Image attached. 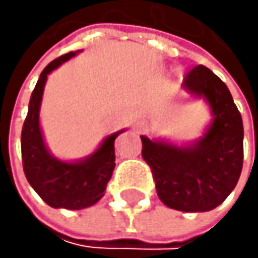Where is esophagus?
<instances>
[{
  "instance_id": "obj_1",
  "label": "esophagus",
  "mask_w": 258,
  "mask_h": 258,
  "mask_svg": "<svg viewBox=\"0 0 258 258\" xmlns=\"http://www.w3.org/2000/svg\"><path fill=\"white\" fill-rule=\"evenodd\" d=\"M133 128H135V132H136V133H142V132L145 130V128H147V122H145L144 119H138V120L135 122Z\"/></svg>"
}]
</instances>
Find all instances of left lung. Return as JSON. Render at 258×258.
Here are the masks:
<instances>
[{"label":"left lung","instance_id":"8db88e82","mask_svg":"<svg viewBox=\"0 0 258 258\" xmlns=\"http://www.w3.org/2000/svg\"><path fill=\"white\" fill-rule=\"evenodd\" d=\"M182 88L211 105L214 120L192 145L178 147L141 136L159 200L181 212L215 209L238 182L243 167V120L226 83L198 64L185 74Z\"/></svg>","mask_w":258,"mask_h":258}]
</instances>
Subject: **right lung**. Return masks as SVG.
I'll return each instance as SVG.
<instances>
[{
    "instance_id": "1",
    "label": "right lung",
    "mask_w": 258,
    "mask_h": 258,
    "mask_svg": "<svg viewBox=\"0 0 258 258\" xmlns=\"http://www.w3.org/2000/svg\"><path fill=\"white\" fill-rule=\"evenodd\" d=\"M74 55L76 52H68L52 60L40 74L23 123L21 158L29 184L46 204L79 211L96 204L103 197L116 165L114 139L122 132L108 136L90 158L79 162L58 161L47 152L38 120L44 83L49 73Z\"/></svg>"
}]
</instances>
